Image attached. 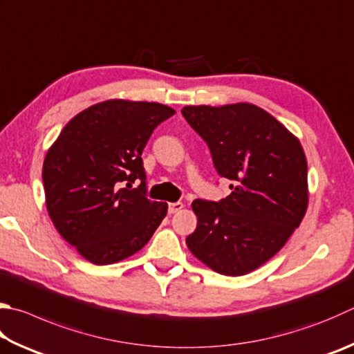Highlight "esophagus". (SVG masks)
I'll list each match as a JSON object with an SVG mask.
<instances>
[{
  "mask_svg": "<svg viewBox=\"0 0 354 354\" xmlns=\"http://www.w3.org/2000/svg\"><path fill=\"white\" fill-rule=\"evenodd\" d=\"M183 207H184V204L179 203V201L170 203V204H169V214H176V212H179Z\"/></svg>",
  "mask_w": 354,
  "mask_h": 354,
  "instance_id": "34e87169",
  "label": "esophagus"
}]
</instances>
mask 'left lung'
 <instances>
[{"mask_svg": "<svg viewBox=\"0 0 354 354\" xmlns=\"http://www.w3.org/2000/svg\"><path fill=\"white\" fill-rule=\"evenodd\" d=\"M218 175L232 181L220 201L192 203L198 224L185 243L223 275H244L285 246L308 207V165L299 139L252 104L184 106Z\"/></svg>", "mask_w": 354, "mask_h": 354, "instance_id": "left-lung-1", "label": "left lung"}]
</instances>
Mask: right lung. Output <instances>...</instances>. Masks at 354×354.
<instances>
[{
	"mask_svg": "<svg viewBox=\"0 0 354 354\" xmlns=\"http://www.w3.org/2000/svg\"><path fill=\"white\" fill-rule=\"evenodd\" d=\"M173 114L156 102H100L71 119L48 150L43 185L49 216L83 259L94 265L124 260L164 220L169 205L147 198L140 156L153 130ZM138 178V189H130Z\"/></svg>",
	"mask_w": 354,
	"mask_h": 354,
	"instance_id": "add662e5",
	"label": "right lung"
}]
</instances>
